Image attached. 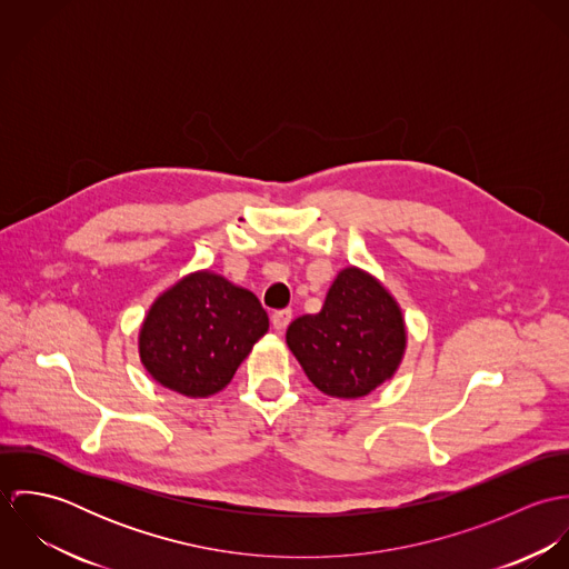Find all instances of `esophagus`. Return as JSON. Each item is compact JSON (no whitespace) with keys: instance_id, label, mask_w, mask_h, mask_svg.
Listing matches in <instances>:
<instances>
[{"instance_id":"1","label":"esophagus","mask_w":569,"mask_h":569,"mask_svg":"<svg viewBox=\"0 0 569 569\" xmlns=\"http://www.w3.org/2000/svg\"><path fill=\"white\" fill-rule=\"evenodd\" d=\"M289 322H291V311L289 309H280V311L271 313V325L276 330H284Z\"/></svg>"}]
</instances>
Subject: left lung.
I'll return each instance as SVG.
<instances>
[{
	"instance_id": "8db88e82",
	"label": "left lung",
	"mask_w": 569,
	"mask_h": 569,
	"mask_svg": "<svg viewBox=\"0 0 569 569\" xmlns=\"http://www.w3.org/2000/svg\"><path fill=\"white\" fill-rule=\"evenodd\" d=\"M287 343L318 390L359 399L397 372L406 322L377 278L348 267L330 284L320 313L289 325Z\"/></svg>"
}]
</instances>
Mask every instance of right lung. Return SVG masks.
<instances>
[{
    "label": "right lung",
    "instance_id": "obj_1",
    "mask_svg": "<svg viewBox=\"0 0 569 569\" xmlns=\"http://www.w3.org/2000/svg\"><path fill=\"white\" fill-rule=\"evenodd\" d=\"M267 328L269 318L251 291L197 271L151 307L140 330V357L163 388L203 399L232 381Z\"/></svg>",
    "mask_w": 569,
    "mask_h": 569
}]
</instances>
